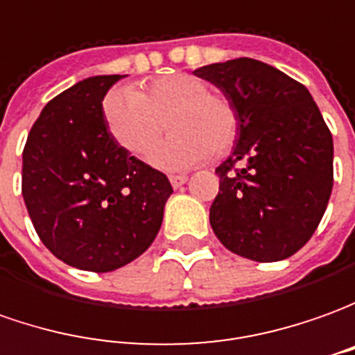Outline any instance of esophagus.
<instances>
[{"instance_id": "obj_1", "label": "esophagus", "mask_w": 355, "mask_h": 355, "mask_svg": "<svg viewBox=\"0 0 355 355\" xmlns=\"http://www.w3.org/2000/svg\"><path fill=\"white\" fill-rule=\"evenodd\" d=\"M168 180H171L173 188H178V187H182V184L187 182L188 178L184 177V175H171V177H168Z\"/></svg>"}]
</instances>
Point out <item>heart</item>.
I'll return each instance as SVG.
<instances>
[{"mask_svg": "<svg viewBox=\"0 0 355 355\" xmlns=\"http://www.w3.org/2000/svg\"><path fill=\"white\" fill-rule=\"evenodd\" d=\"M103 118L118 146L137 157H147L165 128L173 136L155 149L151 163L161 168H187L204 159L231 153L241 132L233 101L208 91L204 79L171 73L147 81L141 91L120 87L103 101Z\"/></svg>", "mask_w": 355, "mask_h": 355, "instance_id": "heart-1", "label": "heart"}]
</instances>
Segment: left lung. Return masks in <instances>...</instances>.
Returning <instances> with one entry per match:
<instances>
[{
  "label": "left lung",
  "mask_w": 355,
  "mask_h": 355,
  "mask_svg": "<svg viewBox=\"0 0 355 355\" xmlns=\"http://www.w3.org/2000/svg\"><path fill=\"white\" fill-rule=\"evenodd\" d=\"M227 95L241 118L237 146L216 175L209 223L239 257L276 262L295 254L329 204L332 134L307 87L252 58L198 67ZM245 162V168H237Z\"/></svg>",
  "instance_id": "obj_1"
}]
</instances>
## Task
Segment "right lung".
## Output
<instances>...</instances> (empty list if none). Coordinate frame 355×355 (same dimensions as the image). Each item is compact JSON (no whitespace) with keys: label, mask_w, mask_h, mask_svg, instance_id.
I'll use <instances>...</instances> for the list:
<instances>
[{"label":"right lung","mask_w":355,"mask_h":355,"mask_svg":"<svg viewBox=\"0 0 355 355\" xmlns=\"http://www.w3.org/2000/svg\"><path fill=\"white\" fill-rule=\"evenodd\" d=\"M122 76H96L54 96L23 149V198L44 247L62 262L110 272L157 237L168 178L108 134L103 98Z\"/></svg>","instance_id":"add662e5"}]
</instances>
